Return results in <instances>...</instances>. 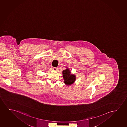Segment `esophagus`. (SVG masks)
Returning a JSON list of instances; mask_svg holds the SVG:
<instances>
[{"mask_svg":"<svg viewBox=\"0 0 127 127\" xmlns=\"http://www.w3.org/2000/svg\"><path fill=\"white\" fill-rule=\"evenodd\" d=\"M53 69L55 70V71H56V70H58V68H57V67H53Z\"/></svg>","mask_w":127,"mask_h":127,"instance_id":"esophagus-1","label":"esophagus"}]
</instances>
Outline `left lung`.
<instances>
[{"label": "left lung", "instance_id": "8db88e82", "mask_svg": "<svg viewBox=\"0 0 127 127\" xmlns=\"http://www.w3.org/2000/svg\"><path fill=\"white\" fill-rule=\"evenodd\" d=\"M63 77L64 79V83L66 85H71L74 83L76 80L75 75L71 74L69 68L66 67V69L63 71Z\"/></svg>", "mask_w": 127, "mask_h": 127}]
</instances>
